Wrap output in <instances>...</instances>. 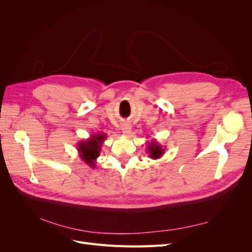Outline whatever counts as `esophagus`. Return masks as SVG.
Wrapping results in <instances>:
<instances>
[{
  "label": "esophagus",
  "instance_id": "34e87169",
  "mask_svg": "<svg viewBox=\"0 0 252 252\" xmlns=\"http://www.w3.org/2000/svg\"><path fill=\"white\" fill-rule=\"evenodd\" d=\"M122 132H123L124 134H130L131 133V125L128 123H125L122 125Z\"/></svg>",
  "mask_w": 252,
  "mask_h": 252
}]
</instances>
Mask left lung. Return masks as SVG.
Segmentation results:
<instances>
[{
	"instance_id": "obj_1",
	"label": "left lung",
	"mask_w": 252,
	"mask_h": 252,
	"mask_svg": "<svg viewBox=\"0 0 252 252\" xmlns=\"http://www.w3.org/2000/svg\"><path fill=\"white\" fill-rule=\"evenodd\" d=\"M147 151L149 154V158L157 159L161 158L165 154V148L159 145L156 139H152L150 142H147Z\"/></svg>"
}]
</instances>
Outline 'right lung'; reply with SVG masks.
<instances>
[{"instance_id":"obj_1","label":"right lung","mask_w":252,"mask_h":252,"mask_svg":"<svg viewBox=\"0 0 252 252\" xmlns=\"http://www.w3.org/2000/svg\"><path fill=\"white\" fill-rule=\"evenodd\" d=\"M107 138L106 133H96L90 135V138L78 143V152L80 158L85 164H87L91 168H94L96 158L100 156L102 145Z\"/></svg>"}]
</instances>
